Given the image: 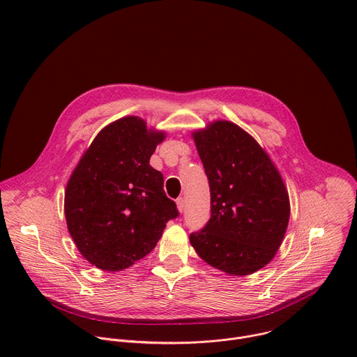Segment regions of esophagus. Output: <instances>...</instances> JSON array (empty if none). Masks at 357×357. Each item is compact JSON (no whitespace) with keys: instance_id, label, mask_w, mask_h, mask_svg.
Here are the masks:
<instances>
[{"instance_id":"obj_1","label":"esophagus","mask_w":357,"mask_h":357,"mask_svg":"<svg viewBox=\"0 0 357 357\" xmlns=\"http://www.w3.org/2000/svg\"><path fill=\"white\" fill-rule=\"evenodd\" d=\"M176 206H178V211L179 212H183V209H185V197H178L176 199Z\"/></svg>"}]
</instances>
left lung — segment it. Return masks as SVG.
Listing matches in <instances>:
<instances>
[{"mask_svg":"<svg viewBox=\"0 0 357 357\" xmlns=\"http://www.w3.org/2000/svg\"><path fill=\"white\" fill-rule=\"evenodd\" d=\"M211 188V219L189 234L197 256L231 275L263 268L282 243L289 199L268 155L229 121L193 134Z\"/></svg>","mask_w":357,"mask_h":357,"instance_id":"left-lung-1","label":"left lung"}]
</instances>
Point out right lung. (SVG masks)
<instances>
[{
  "label": "right lung",
  "mask_w": 357,
  "mask_h": 357,
  "mask_svg": "<svg viewBox=\"0 0 357 357\" xmlns=\"http://www.w3.org/2000/svg\"><path fill=\"white\" fill-rule=\"evenodd\" d=\"M162 139L141 119L124 117L97 134L68 182L69 233L82 256L101 270L119 271L145 257L167 222L179 216L162 174L149 165Z\"/></svg>",
  "instance_id": "1"
}]
</instances>
